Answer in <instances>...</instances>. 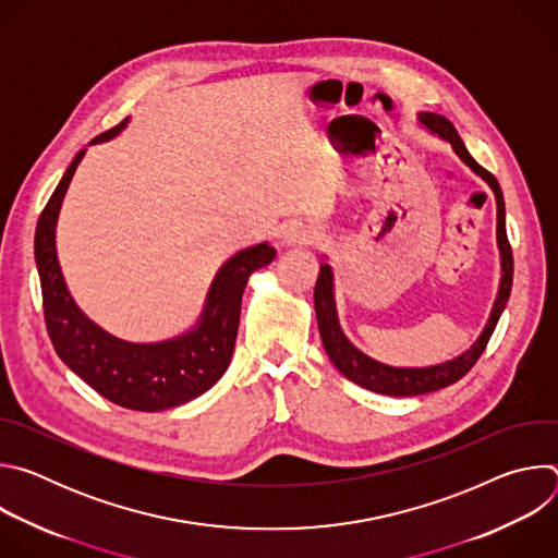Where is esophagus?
<instances>
[{"label": "esophagus", "mask_w": 558, "mask_h": 558, "mask_svg": "<svg viewBox=\"0 0 558 558\" xmlns=\"http://www.w3.org/2000/svg\"><path fill=\"white\" fill-rule=\"evenodd\" d=\"M313 238H315V233H311L302 227H289L284 231V243H289V245H308V243H313Z\"/></svg>", "instance_id": "34e87169"}]
</instances>
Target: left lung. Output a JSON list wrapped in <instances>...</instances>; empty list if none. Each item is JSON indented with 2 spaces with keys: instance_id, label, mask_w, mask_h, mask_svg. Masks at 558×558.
<instances>
[{
  "instance_id": "left-lung-1",
  "label": "left lung",
  "mask_w": 558,
  "mask_h": 558,
  "mask_svg": "<svg viewBox=\"0 0 558 558\" xmlns=\"http://www.w3.org/2000/svg\"><path fill=\"white\" fill-rule=\"evenodd\" d=\"M420 121L430 132L446 138L452 145V149L459 154L461 161L468 168H472V172L480 174L493 187L495 198H497V243H499V252H501V271H504V276H501V284H499L497 302H495L493 313H490V320H488L484 333L480 336V340L472 344L470 351H465L463 355H459L450 362L437 364V366L395 368V366H386L381 362L371 360L368 355L357 351L347 340V336L342 333L340 323H338L331 267L327 263L320 265V274H317V282H315V291H313V302H315V315H317V329H320V338H323L327 355L331 357V362L338 366V371L347 379H351L357 386L368 388L373 392L392 395V397H411V395H424V392L446 388V386L459 381L476 364V360H480L482 353L486 351L488 340L495 333V327H497L499 317H501V313L508 304V298H510V291H512V274H514L512 247H510L508 233H506V203H504V192H501L497 179L474 161L470 151L465 149L461 136L457 134L454 125L446 117L424 112V114H420Z\"/></svg>"
}]
</instances>
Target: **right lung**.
Returning a JSON list of instances; mask_svg holds the SVG:
<instances>
[{"label":"right lung","instance_id":"1","mask_svg":"<svg viewBox=\"0 0 558 558\" xmlns=\"http://www.w3.org/2000/svg\"><path fill=\"white\" fill-rule=\"evenodd\" d=\"M125 121L93 143L114 136ZM86 149L74 156L35 229V260L41 282L44 320L57 355L106 400L132 411L181 407L211 388L229 366L241 302L250 276L276 258L267 243L238 252L216 274L201 323L194 331L158 344H132L112 338L72 302L54 250V227L61 201Z\"/></svg>","mask_w":558,"mask_h":558}]
</instances>
